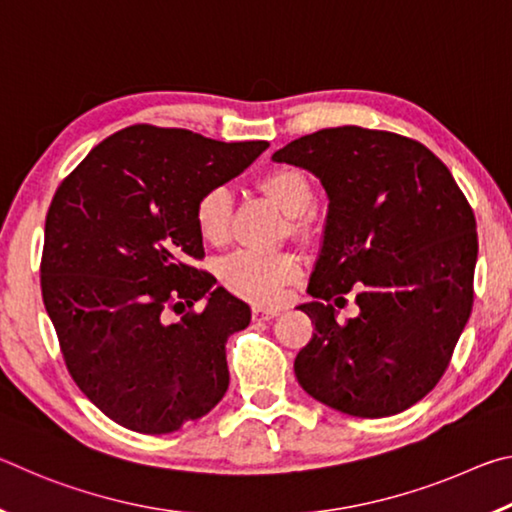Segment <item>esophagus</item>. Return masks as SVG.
<instances>
[{
	"label": "esophagus",
	"instance_id": "obj_1",
	"mask_svg": "<svg viewBox=\"0 0 512 512\" xmlns=\"http://www.w3.org/2000/svg\"><path fill=\"white\" fill-rule=\"evenodd\" d=\"M277 316L275 309H264V307H253V320L255 323H264V320H271Z\"/></svg>",
	"mask_w": 512,
	"mask_h": 512
}]
</instances>
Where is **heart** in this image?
Segmentation results:
<instances>
[{
    "instance_id": "b5f03b06",
    "label": "heart",
    "mask_w": 512,
    "mask_h": 512,
    "mask_svg": "<svg viewBox=\"0 0 512 512\" xmlns=\"http://www.w3.org/2000/svg\"><path fill=\"white\" fill-rule=\"evenodd\" d=\"M262 192L291 216V230H300V216H305L314 205V187L305 173L291 167H277L259 180ZM232 196L225 187H212L196 198L194 223L198 235L210 246H221L230 235ZM300 264L287 253L262 255L253 250L225 257L219 266L223 287L235 296L255 305L273 307L287 296V287L298 280Z\"/></svg>"
}]
</instances>
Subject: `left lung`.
Here are the masks:
<instances>
[{"mask_svg": "<svg viewBox=\"0 0 512 512\" xmlns=\"http://www.w3.org/2000/svg\"><path fill=\"white\" fill-rule=\"evenodd\" d=\"M273 160L314 173L329 201L316 300L300 305L314 336L293 363L298 384L354 418L406 411L445 375L470 318V203L427 146L388 131L323 128ZM350 290L360 316L339 324L333 306Z\"/></svg>", "mask_w": 512, "mask_h": 512, "instance_id": "8db88e82", "label": "left lung"}]
</instances>
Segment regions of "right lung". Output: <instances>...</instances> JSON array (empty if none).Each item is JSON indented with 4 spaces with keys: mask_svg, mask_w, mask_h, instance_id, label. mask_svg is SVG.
<instances>
[{
    "mask_svg": "<svg viewBox=\"0 0 512 512\" xmlns=\"http://www.w3.org/2000/svg\"><path fill=\"white\" fill-rule=\"evenodd\" d=\"M268 142H216L135 124L85 155L56 189L40 287L76 386L121 427L178 431L228 391V336L250 307L196 268L194 203L255 162ZM206 300L201 312L193 302ZM183 313L170 320V311Z\"/></svg>",
    "mask_w": 512,
    "mask_h": 512,
    "instance_id": "add662e5",
    "label": "right lung"
}]
</instances>
